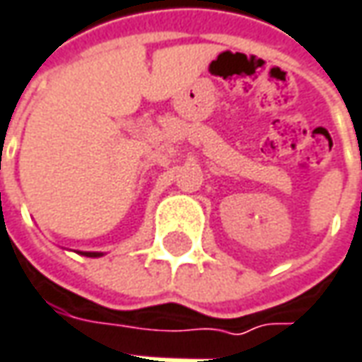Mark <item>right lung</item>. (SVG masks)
Segmentation results:
<instances>
[{
	"label": "right lung",
	"instance_id": "1",
	"mask_svg": "<svg viewBox=\"0 0 362 362\" xmlns=\"http://www.w3.org/2000/svg\"><path fill=\"white\" fill-rule=\"evenodd\" d=\"M83 256H90V258H95V256H102V252H80Z\"/></svg>",
	"mask_w": 362,
	"mask_h": 362
}]
</instances>
